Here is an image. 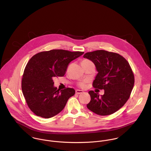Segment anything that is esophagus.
I'll list each match as a JSON object with an SVG mask.
<instances>
[{
    "label": "esophagus",
    "mask_w": 151,
    "mask_h": 151,
    "mask_svg": "<svg viewBox=\"0 0 151 151\" xmlns=\"http://www.w3.org/2000/svg\"><path fill=\"white\" fill-rule=\"evenodd\" d=\"M83 92V91H82V90L77 89V90L76 91V93H77V94H81V93H82Z\"/></svg>",
    "instance_id": "1"
}]
</instances>
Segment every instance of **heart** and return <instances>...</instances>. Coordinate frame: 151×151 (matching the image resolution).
Segmentation results:
<instances>
[{
  "label": "heart",
  "instance_id": "heart-1",
  "mask_svg": "<svg viewBox=\"0 0 151 151\" xmlns=\"http://www.w3.org/2000/svg\"><path fill=\"white\" fill-rule=\"evenodd\" d=\"M82 63H92V62L88 59H84L81 62ZM80 86L82 87V88H84V86H86V84H85V82H82V83H80V84H79Z\"/></svg>",
  "mask_w": 151,
  "mask_h": 151
}]
</instances>
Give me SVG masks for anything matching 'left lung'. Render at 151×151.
I'll return each instance as SVG.
<instances>
[{"instance_id":"1","label":"left lung","mask_w":151,"mask_h":151,"mask_svg":"<svg viewBox=\"0 0 151 151\" xmlns=\"http://www.w3.org/2000/svg\"><path fill=\"white\" fill-rule=\"evenodd\" d=\"M83 57L92 61L98 74L93 86L104 89L103 95L89 91L91 101L86 106L93 113L106 116L122 108L129 98L134 84V76L129 62L118 53L98 50Z\"/></svg>"}]
</instances>
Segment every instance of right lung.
Wrapping results in <instances>:
<instances>
[{"label": "right lung", "instance_id": "1", "mask_svg": "<svg viewBox=\"0 0 151 151\" xmlns=\"http://www.w3.org/2000/svg\"><path fill=\"white\" fill-rule=\"evenodd\" d=\"M83 54L53 49L40 52L30 59L24 71L22 88L28 107L35 114L48 119L64 109L75 90L70 88L57 89L53 78L63 77L69 63Z\"/></svg>", "mask_w": 151, "mask_h": 151}]
</instances>
